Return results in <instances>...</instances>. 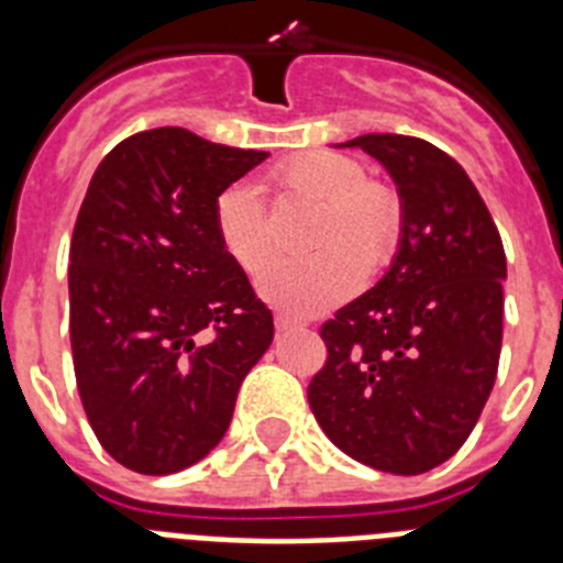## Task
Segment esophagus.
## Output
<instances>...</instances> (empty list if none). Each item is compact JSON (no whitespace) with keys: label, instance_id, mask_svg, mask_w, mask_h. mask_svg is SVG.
I'll list each match as a JSON object with an SVG mask.
<instances>
[{"label":"esophagus","instance_id":"1","mask_svg":"<svg viewBox=\"0 0 563 563\" xmlns=\"http://www.w3.org/2000/svg\"><path fill=\"white\" fill-rule=\"evenodd\" d=\"M301 321H298V318H290V316H285V312H278L276 316V330L278 332H290V330H301Z\"/></svg>","mask_w":563,"mask_h":563}]
</instances>
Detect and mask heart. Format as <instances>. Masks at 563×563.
I'll list each match as a JSON object with an SVG mask.
<instances>
[{
    "label": "heart",
    "instance_id": "heart-1",
    "mask_svg": "<svg viewBox=\"0 0 563 563\" xmlns=\"http://www.w3.org/2000/svg\"><path fill=\"white\" fill-rule=\"evenodd\" d=\"M271 188L282 200L321 208L312 222L307 262H278L258 278V292L273 307L296 316L330 310L350 298L363 276L391 265L402 239L400 194L346 154L307 152L278 163ZM213 231L222 251L245 273H258L273 256L267 211L251 186H228L213 202Z\"/></svg>",
    "mask_w": 563,
    "mask_h": 563
}]
</instances>
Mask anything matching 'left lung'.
Returning <instances> with one entry per match:
<instances>
[{
  "label": "left lung",
  "mask_w": 563,
  "mask_h": 563,
  "mask_svg": "<svg viewBox=\"0 0 563 563\" xmlns=\"http://www.w3.org/2000/svg\"><path fill=\"white\" fill-rule=\"evenodd\" d=\"M402 202L389 273L321 327L327 363L307 400L343 454L415 476L462 449L501 352L507 258L496 222L465 168L409 134H361Z\"/></svg>",
  "instance_id": "left-lung-1"
}]
</instances>
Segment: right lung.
<instances>
[{
	"mask_svg": "<svg viewBox=\"0 0 563 563\" xmlns=\"http://www.w3.org/2000/svg\"><path fill=\"white\" fill-rule=\"evenodd\" d=\"M267 152L180 126L137 132L96 168L69 242L78 395L112 460L177 474L225 437L273 312L222 251L213 202Z\"/></svg>",
	"mask_w": 563,
	"mask_h": 563,
	"instance_id": "right-lung-1",
	"label": "right lung"
}]
</instances>
